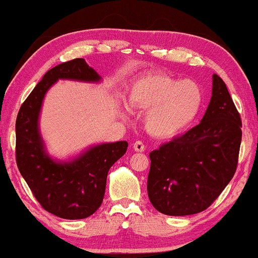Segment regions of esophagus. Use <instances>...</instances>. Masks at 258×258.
Here are the masks:
<instances>
[{"label":"esophagus","instance_id":"obj_1","mask_svg":"<svg viewBox=\"0 0 258 258\" xmlns=\"http://www.w3.org/2000/svg\"><path fill=\"white\" fill-rule=\"evenodd\" d=\"M133 149H135L136 152H144V149H146V147H144L143 142L136 141L135 143H133Z\"/></svg>","mask_w":258,"mask_h":258}]
</instances>
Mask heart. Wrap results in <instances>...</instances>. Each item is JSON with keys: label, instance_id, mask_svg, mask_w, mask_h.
<instances>
[{"label": "heart", "instance_id": "obj_1", "mask_svg": "<svg viewBox=\"0 0 258 258\" xmlns=\"http://www.w3.org/2000/svg\"><path fill=\"white\" fill-rule=\"evenodd\" d=\"M128 103L147 110L146 130L154 137L171 138L191 125L203 105V92L195 82L174 79L166 74H152L133 82ZM122 114L128 112L123 106Z\"/></svg>", "mask_w": 258, "mask_h": 258}]
</instances>
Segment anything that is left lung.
I'll use <instances>...</instances> for the list:
<instances>
[{
  "label": "left lung",
  "mask_w": 258,
  "mask_h": 258,
  "mask_svg": "<svg viewBox=\"0 0 258 258\" xmlns=\"http://www.w3.org/2000/svg\"><path fill=\"white\" fill-rule=\"evenodd\" d=\"M240 143V115L223 80L214 74L211 100L199 125L149 154L152 205L168 216L206 210L233 178Z\"/></svg>",
  "instance_id": "1"
}]
</instances>
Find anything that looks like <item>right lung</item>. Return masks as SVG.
<instances>
[{
    "instance_id": "obj_1",
    "label": "right lung",
    "mask_w": 258,
    "mask_h": 258,
    "mask_svg": "<svg viewBox=\"0 0 258 258\" xmlns=\"http://www.w3.org/2000/svg\"><path fill=\"white\" fill-rule=\"evenodd\" d=\"M58 80L102 81L99 74L76 58L48 70L20 106L16 121V155L19 172L46 211L65 220H82L102 205L106 176L126 153V141L90 147L68 161L48 155L38 119L47 91Z\"/></svg>"
}]
</instances>
